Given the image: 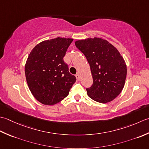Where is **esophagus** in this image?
I'll list each match as a JSON object with an SVG mask.
<instances>
[{
    "mask_svg": "<svg viewBox=\"0 0 149 149\" xmlns=\"http://www.w3.org/2000/svg\"><path fill=\"white\" fill-rule=\"evenodd\" d=\"M76 76V77H77V80L79 81V80H80V74H79V73H77V74H76L75 75Z\"/></svg>",
    "mask_w": 149,
    "mask_h": 149,
    "instance_id": "1",
    "label": "esophagus"
}]
</instances>
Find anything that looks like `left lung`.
Returning <instances> with one entry per match:
<instances>
[{
	"label": "left lung",
	"instance_id": "1",
	"mask_svg": "<svg viewBox=\"0 0 149 149\" xmlns=\"http://www.w3.org/2000/svg\"><path fill=\"white\" fill-rule=\"evenodd\" d=\"M75 45L90 65L93 83L86 89L88 96L103 104L111 102L125 85L127 66L123 57L116 47L100 38L77 40Z\"/></svg>",
	"mask_w": 149,
	"mask_h": 149
}]
</instances>
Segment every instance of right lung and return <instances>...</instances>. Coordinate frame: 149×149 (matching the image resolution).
<instances>
[{
  "label": "right lung",
  "mask_w": 149,
  "mask_h": 149,
  "mask_svg": "<svg viewBox=\"0 0 149 149\" xmlns=\"http://www.w3.org/2000/svg\"><path fill=\"white\" fill-rule=\"evenodd\" d=\"M72 40L60 37L45 40L29 54L25 65L26 81L33 96L42 104L52 105L62 101L76 81L63 61Z\"/></svg>",
  "instance_id": "right-lung-1"
}]
</instances>
